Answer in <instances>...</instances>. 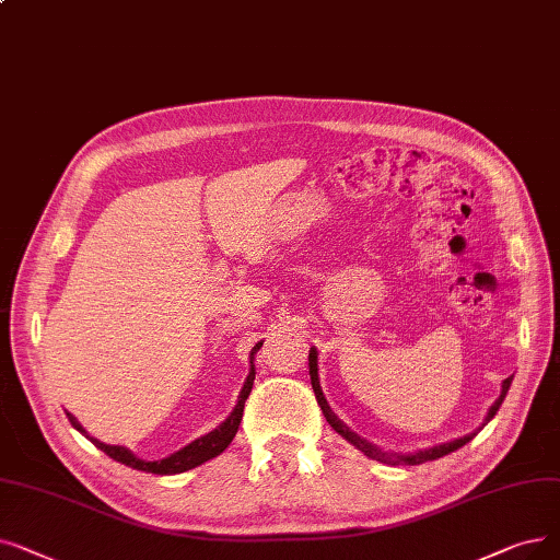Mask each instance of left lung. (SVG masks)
Returning <instances> with one entry per match:
<instances>
[{"label": "left lung", "instance_id": "1", "mask_svg": "<svg viewBox=\"0 0 560 560\" xmlns=\"http://www.w3.org/2000/svg\"><path fill=\"white\" fill-rule=\"evenodd\" d=\"M308 375H311V386H313V392H315V398H318V405H320V409H323L325 419L329 421V425H331L340 436H343L346 442H350L354 448H359L363 455H369L371 459L386 462V465H409V467L423 465V462H432V459H436V457H444V455H448V453L462 448L467 442H471L474 436H476V432H478L482 425H488V423L494 419V415L499 411V407H501V402H503V398H505V394H508L510 384H513V377H505V380H503V384H501V396H499V398L494 400V405L488 409V417H485L482 425H480L476 432H469V434H465V436H457V440H453V442L436 444V446H430V448H423V451H415V453H386V451L377 448L375 444L363 440V436H359L357 432H352L343 421H340V419L334 415L329 402H327V398H325V394H323V388H320V377H318V350H315V348L308 350Z\"/></svg>", "mask_w": 560, "mask_h": 560}]
</instances>
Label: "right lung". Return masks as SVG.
Listing matches in <instances>:
<instances>
[{
  "label": "right lung",
  "mask_w": 560,
  "mask_h": 560,
  "mask_svg": "<svg viewBox=\"0 0 560 560\" xmlns=\"http://www.w3.org/2000/svg\"><path fill=\"white\" fill-rule=\"evenodd\" d=\"M260 346H262V340H260V343H256L254 350L249 352V375H247L245 384H242V392H240V396H237V405L233 407L229 419L222 421L214 430H210L208 434L199 436V440H194L191 444H187L185 448L172 453V455L164 457V459L149 462V459L137 457V455H135L130 448H126V446H112V444H105V442H101V440H95V436H91V434L82 428V423L70 415V411H66L68 421L72 423V428L80 430L89 442H93L103 453H107L112 459L120 462V465L139 469V471H145V474H160V476H172V474L189 471V469H194V467L203 465V462L217 457L220 453H224V451L229 448V444L233 442V436H235V432H237V428H240V421H242V411H245V400L249 398L252 386H254V377H256L254 357H256V352L260 350Z\"/></svg>",
  "instance_id": "obj_1"
}]
</instances>
